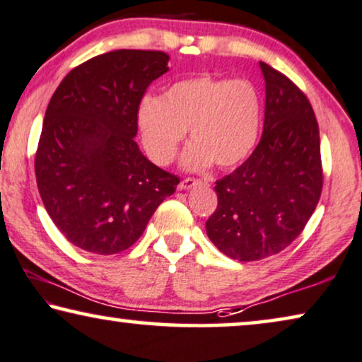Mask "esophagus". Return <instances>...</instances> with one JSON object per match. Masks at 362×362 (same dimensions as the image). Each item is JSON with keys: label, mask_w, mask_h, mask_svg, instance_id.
<instances>
[{"label": "esophagus", "mask_w": 362, "mask_h": 362, "mask_svg": "<svg viewBox=\"0 0 362 362\" xmlns=\"http://www.w3.org/2000/svg\"><path fill=\"white\" fill-rule=\"evenodd\" d=\"M198 183H202V180H197V179H183V180L180 182L179 188H180V190H190V188L198 185Z\"/></svg>", "instance_id": "esophagus-1"}]
</instances>
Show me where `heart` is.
<instances>
[{
  "mask_svg": "<svg viewBox=\"0 0 362 362\" xmlns=\"http://www.w3.org/2000/svg\"><path fill=\"white\" fill-rule=\"evenodd\" d=\"M137 126L147 154L160 165L175 159L190 131L192 142L182 156L183 169L205 170L238 165L251 154L261 129V96L251 81L213 75L179 80L159 96H144Z\"/></svg>",
  "mask_w": 362,
  "mask_h": 362,
  "instance_id": "obj_1",
  "label": "heart"
}]
</instances>
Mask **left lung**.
Segmentation results:
<instances>
[{"label": "left lung", "mask_w": 362, "mask_h": 362, "mask_svg": "<svg viewBox=\"0 0 362 362\" xmlns=\"http://www.w3.org/2000/svg\"><path fill=\"white\" fill-rule=\"evenodd\" d=\"M266 81L264 131L249 159L216 182L206 234L223 254L249 262L274 256L303 231L322 195L320 131L297 85L259 62Z\"/></svg>", "instance_id": "obj_1"}]
</instances>
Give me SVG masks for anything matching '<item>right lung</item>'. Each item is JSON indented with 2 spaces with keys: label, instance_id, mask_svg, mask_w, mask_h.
<instances>
[{
  "label": "right lung",
  "instance_id": "add662e5",
  "mask_svg": "<svg viewBox=\"0 0 362 362\" xmlns=\"http://www.w3.org/2000/svg\"><path fill=\"white\" fill-rule=\"evenodd\" d=\"M165 72L159 50H113L75 67L49 101L35 180L50 220L83 251L132 246L179 185L134 141L142 95Z\"/></svg>",
  "mask_w": 362,
  "mask_h": 362
}]
</instances>
